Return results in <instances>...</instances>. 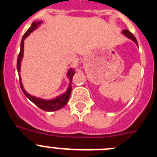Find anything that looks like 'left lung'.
Wrapping results in <instances>:
<instances>
[{"mask_svg": "<svg viewBox=\"0 0 157 157\" xmlns=\"http://www.w3.org/2000/svg\"><path fill=\"white\" fill-rule=\"evenodd\" d=\"M122 34H123L124 35L126 36V37H127L128 38H130V39H131L132 41H134V42L136 43V45H138V41H137V39H136V37H134V34L131 33V32L130 31V30H123V31H122Z\"/></svg>", "mask_w": 157, "mask_h": 157, "instance_id": "8db88e82", "label": "left lung"}]
</instances>
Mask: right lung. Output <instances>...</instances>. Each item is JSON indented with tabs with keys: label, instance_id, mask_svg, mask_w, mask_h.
<instances>
[{
	"label": "right lung",
	"instance_id": "right-lung-1",
	"mask_svg": "<svg viewBox=\"0 0 157 157\" xmlns=\"http://www.w3.org/2000/svg\"><path fill=\"white\" fill-rule=\"evenodd\" d=\"M41 23H42V21L34 22V23H32L30 28L27 30V32H26L24 34V35L23 36V38H22L21 41V45H20V52H19L17 59V71L18 72H19H19H20V66H21V61L23 56V45H24L25 38L28 37V35L31 33V32H33L35 29H37V27H39V25L41 24ZM75 71L74 69H69L68 71H67V76L68 77L69 81H70V84H69L68 86V88H67V91L64 94H60V95L58 96V97H56V98H53V99H41V98L34 97V96L30 95L28 93L26 92V90H25L24 88H23V84H22L21 77H20V75H19V82H20V87H21V90H23V94L26 95V97H27L30 101H32L34 105H37L38 108H40V109H42V110L44 111H46V112H53V111H56L62 109V108L64 107L65 105H67V103L68 102V100L69 98H70L71 93L72 77H73V75H75Z\"/></svg>",
	"mask_w": 157,
	"mask_h": 157
}]
</instances>
